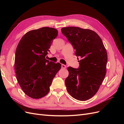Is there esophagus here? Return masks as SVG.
I'll use <instances>...</instances> for the list:
<instances>
[{"mask_svg": "<svg viewBox=\"0 0 124 124\" xmlns=\"http://www.w3.org/2000/svg\"><path fill=\"white\" fill-rule=\"evenodd\" d=\"M62 69L66 68V66L63 65V64H62Z\"/></svg>", "mask_w": 124, "mask_h": 124, "instance_id": "34e87169", "label": "esophagus"}]
</instances>
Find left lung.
<instances>
[{
  "mask_svg": "<svg viewBox=\"0 0 124 124\" xmlns=\"http://www.w3.org/2000/svg\"><path fill=\"white\" fill-rule=\"evenodd\" d=\"M62 32L72 46L75 55L81 58L78 68H67V90L74 99L87 100L98 92L106 76V50L100 37L92 30L68 27L62 28Z\"/></svg>",
  "mask_w": 124,
  "mask_h": 124,
  "instance_id": "1",
  "label": "left lung"
}]
</instances>
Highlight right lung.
Instances as JSON below:
<instances>
[{
	"label": "right lung",
	"instance_id": "obj_1",
	"mask_svg": "<svg viewBox=\"0 0 124 124\" xmlns=\"http://www.w3.org/2000/svg\"><path fill=\"white\" fill-rule=\"evenodd\" d=\"M56 29L44 27L28 31L18 43L15 55L16 79L25 94L33 99L47 95L61 64L46 59Z\"/></svg>",
	"mask_w": 124,
	"mask_h": 124
}]
</instances>
